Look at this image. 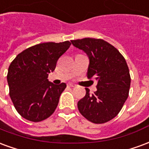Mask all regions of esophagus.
Here are the masks:
<instances>
[{
    "mask_svg": "<svg viewBox=\"0 0 149 149\" xmlns=\"http://www.w3.org/2000/svg\"><path fill=\"white\" fill-rule=\"evenodd\" d=\"M68 85L69 87H75L76 84H74V83H68Z\"/></svg>",
    "mask_w": 149,
    "mask_h": 149,
    "instance_id": "esophagus-1",
    "label": "esophagus"
}]
</instances>
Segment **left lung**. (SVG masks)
<instances>
[{"instance_id": "1", "label": "left lung", "mask_w": 149, "mask_h": 149, "mask_svg": "<svg viewBox=\"0 0 149 149\" xmlns=\"http://www.w3.org/2000/svg\"><path fill=\"white\" fill-rule=\"evenodd\" d=\"M71 42L87 54V77L97 81V90L93 94L85 88V96L78 101V109L93 123L109 121L120 112L128 97L131 77L125 57L104 40L84 38Z\"/></svg>"}]
</instances>
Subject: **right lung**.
I'll return each instance as SVG.
<instances>
[{"mask_svg":"<svg viewBox=\"0 0 149 149\" xmlns=\"http://www.w3.org/2000/svg\"><path fill=\"white\" fill-rule=\"evenodd\" d=\"M70 45L68 40L38 44L19 53L12 61L7 75L9 96L22 117L39 122L54 112L66 84H54L48 76Z\"/></svg>","mask_w":149,"mask_h":149,"instance_id":"add662e5","label":"right lung"}]
</instances>
